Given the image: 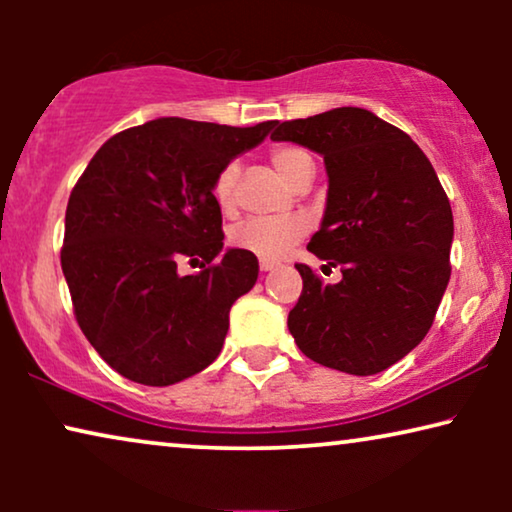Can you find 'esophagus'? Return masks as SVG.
I'll list each match as a JSON object with an SVG mask.
<instances>
[{"mask_svg":"<svg viewBox=\"0 0 512 512\" xmlns=\"http://www.w3.org/2000/svg\"><path fill=\"white\" fill-rule=\"evenodd\" d=\"M258 265H261V270H263V272H270L272 268H275V263H272V261H265V258H263V261L258 263Z\"/></svg>","mask_w":512,"mask_h":512,"instance_id":"esophagus-1","label":"esophagus"}]
</instances>
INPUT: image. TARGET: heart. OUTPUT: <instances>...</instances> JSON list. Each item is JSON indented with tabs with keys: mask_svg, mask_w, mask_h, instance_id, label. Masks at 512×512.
Returning a JSON list of instances; mask_svg holds the SVG:
<instances>
[{
	"mask_svg": "<svg viewBox=\"0 0 512 512\" xmlns=\"http://www.w3.org/2000/svg\"><path fill=\"white\" fill-rule=\"evenodd\" d=\"M272 167L286 184L298 188L305 179L314 177V160L300 146H275L270 153ZM240 177V163L230 160L219 170L212 184V195L223 212L235 207V186ZM307 233V223L300 216L289 219H247L230 230V244L242 251H251L265 261L284 258Z\"/></svg>",
	"mask_w": 512,
	"mask_h": 512,
	"instance_id": "1",
	"label": "heart"
}]
</instances>
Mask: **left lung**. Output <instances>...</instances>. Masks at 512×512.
I'll return each mask as SVG.
<instances>
[{
	"mask_svg": "<svg viewBox=\"0 0 512 512\" xmlns=\"http://www.w3.org/2000/svg\"><path fill=\"white\" fill-rule=\"evenodd\" d=\"M270 139L324 156L326 212L307 249L342 272L321 284L296 265L293 340L326 368L382 373L424 340L450 282L454 221L436 170L403 130L359 107L277 123Z\"/></svg>",
	"mask_w": 512,
	"mask_h": 512,
	"instance_id": "left-lung-1",
	"label": "left lung"
}]
</instances>
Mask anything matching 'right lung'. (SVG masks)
<instances>
[{
    "instance_id": "add662e5",
    "label": "right lung",
    "mask_w": 512,
    "mask_h": 512,
    "mask_svg": "<svg viewBox=\"0 0 512 512\" xmlns=\"http://www.w3.org/2000/svg\"><path fill=\"white\" fill-rule=\"evenodd\" d=\"M275 125L156 118L107 139L76 181L60 263L83 335L116 373L170 387L219 356L230 307L254 289L258 261L221 251L212 184ZM184 257L202 260L201 272L179 276Z\"/></svg>"
}]
</instances>
